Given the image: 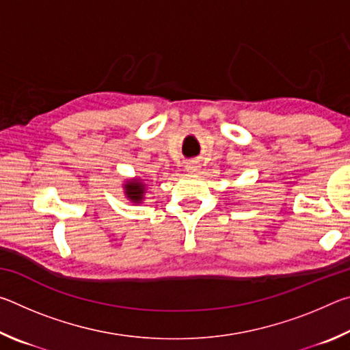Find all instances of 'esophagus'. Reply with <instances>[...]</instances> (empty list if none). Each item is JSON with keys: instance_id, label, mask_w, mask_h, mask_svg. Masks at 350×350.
I'll return each instance as SVG.
<instances>
[{"instance_id": "1", "label": "esophagus", "mask_w": 350, "mask_h": 350, "mask_svg": "<svg viewBox=\"0 0 350 350\" xmlns=\"http://www.w3.org/2000/svg\"><path fill=\"white\" fill-rule=\"evenodd\" d=\"M200 168V165L196 162V161H193V162H188L187 163V167H185V170L188 171V173H196V171Z\"/></svg>"}]
</instances>
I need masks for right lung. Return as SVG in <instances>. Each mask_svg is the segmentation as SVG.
<instances>
[{
    "label": "right lung",
    "instance_id": "obj_1",
    "mask_svg": "<svg viewBox=\"0 0 350 350\" xmlns=\"http://www.w3.org/2000/svg\"><path fill=\"white\" fill-rule=\"evenodd\" d=\"M123 193L129 202L142 204L146 196V179H140V177L126 179L123 182Z\"/></svg>",
    "mask_w": 350,
    "mask_h": 350
}]
</instances>
